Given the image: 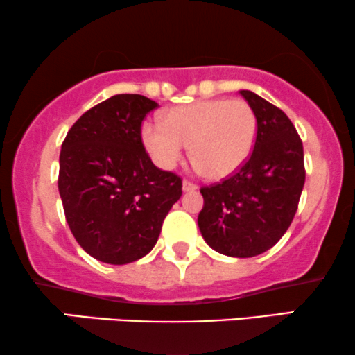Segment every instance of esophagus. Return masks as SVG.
Listing matches in <instances>:
<instances>
[{
	"label": "esophagus",
	"mask_w": 355,
	"mask_h": 355,
	"mask_svg": "<svg viewBox=\"0 0 355 355\" xmlns=\"http://www.w3.org/2000/svg\"><path fill=\"white\" fill-rule=\"evenodd\" d=\"M196 189H198V184H194V182L187 181V179H184V181H182V191L191 192V191H196Z\"/></svg>",
	"instance_id": "obj_1"
}]
</instances>
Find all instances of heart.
Instances as JSON below:
<instances>
[{"instance_id":"heart-1","label":"heart","mask_w":355,"mask_h":355,"mask_svg":"<svg viewBox=\"0 0 355 355\" xmlns=\"http://www.w3.org/2000/svg\"><path fill=\"white\" fill-rule=\"evenodd\" d=\"M144 146L155 163L171 169L189 144L191 159L209 179L229 178L250 157L257 115L245 100H199L163 113V123H146Z\"/></svg>"}]
</instances>
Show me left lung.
<instances>
[{
    "mask_svg": "<svg viewBox=\"0 0 355 355\" xmlns=\"http://www.w3.org/2000/svg\"><path fill=\"white\" fill-rule=\"evenodd\" d=\"M257 115V139L234 176L200 189V234L214 250L248 258L270 250L291 225L303 191V143L278 107L240 90Z\"/></svg>",
    "mask_w": 355,
    "mask_h": 355,
    "instance_id": "8db88e82",
    "label": "left lung"
}]
</instances>
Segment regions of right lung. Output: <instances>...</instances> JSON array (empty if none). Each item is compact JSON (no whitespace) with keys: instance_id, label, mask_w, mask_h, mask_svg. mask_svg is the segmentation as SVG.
<instances>
[{"instance_id":"obj_1","label":"right lung","mask_w":355,"mask_h":355,"mask_svg":"<svg viewBox=\"0 0 355 355\" xmlns=\"http://www.w3.org/2000/svg\"><path fill=\"white\" fill-rule=\"evenodd\" d=\"M155 100L113 95L85 112L62 143L59 194L73 237L103 263L126 265L153 250L182 194L178 174L153 164L141 139Z\"/></svg>"}]
</instances>
